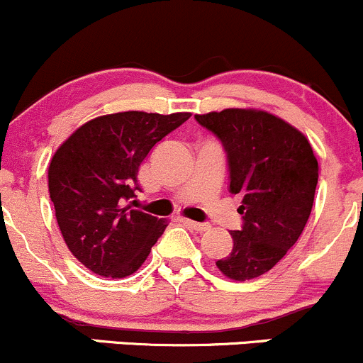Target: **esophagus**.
I'll use <instances>...</instances> for the list:
<instances>
[{"label":"esophagus","mask_w":363,"mask_h":363,"mask_svg":"<svg viewBox=\"0 0 363 363\" xmlns=\"http://www.w3.org/2000/svg\"><path fill=\"white\" fill-rule=\"evenodd\" d=\"M182 221H183V223H185V225H189L190 228H194V230H196V232H208V230L211 228V227H209L208 223H199V221H194V220H186V218H183Z\"/></svg>","instance_id":"34e87169"}]
</instances>
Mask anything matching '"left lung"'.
I'll list each match as a JSON object with an SVG mask.
<instances>
[{"mask_svg":"<svg viewBox=\"0 0 363 363\" xmlns=\"http://www.w3.org/2000/svg\"><path fill=\"white\" fill-rule=\"evenodd\" d=\"M220 138L228 159L230 192L240 197L242 228L230 232L228 256L216 261L232 280L256 279L296 244L313 208L318 162L305 135L258 108L196 114Z\"/></svg>","mask_w":363,"mask_h":363,"instance_id":"left-lung-1","label":"left lung"}]
</instances>
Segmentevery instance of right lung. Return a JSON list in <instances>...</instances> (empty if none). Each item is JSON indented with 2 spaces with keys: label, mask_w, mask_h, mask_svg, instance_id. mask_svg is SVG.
Masks as SVG:
<instances>
[{
  "label": "right lung",
  "mask_w": 363,
  "mask_h": 363,
  "mask_svg": "<svg viewBox=\"0 0 363 363\" xmlns=\"http://www.w3.org/2000/svg\"><path fill=\"white\" fill-rule=\"evenodd\" d=\"M190 112H118L95 118L58 147L48 167L50 199L74 258L93 274H135L167 227L166 220L131 209L138 167L152 147Z\"/></svg>",
  "instance_id": "obj_1"
}]
</instances>
